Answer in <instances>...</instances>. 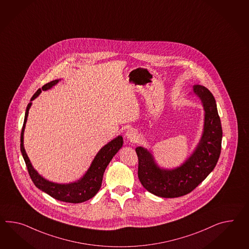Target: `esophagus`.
<instances>
[{"label": "esophagus", "mask_w": 249, "mask_h": 249, "mask_svg": "<svg viewBox=\"0 0 249 249\" xmlns=\"http://www.w3.org/2000/svg\"><path fill=\"white\" fill-rule=\"evenodd\" d=\"M125 137L128 141L135 142L138 140V133L133 128H129V129H127V132L125 134Z\"/></svg>", "instance_id": "obj_1"}]
</instances>
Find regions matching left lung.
Here are the masks:
<instances>
[{
	"label": "left lung",
	"instance_id": "1",
	"mask_svg": "<svg viewBox=\"0 0 249 249\" xmlns=\"http://www.w3.org/2000/svg\"><path fill=\"white\" fill-rule=\"evenodd\" d=\"M194 92L204 109L203 132L194 153L180 166L161 168L152 152L142 146L136 148L140 182L149 193L162 198H176L191 193L213 172L220 155L222 127L216 101L202 85H194Z\"/></svg>",
	"mask_w": 249,
	"mask_h": 249
}]
</instances>
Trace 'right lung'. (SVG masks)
I'll list each match as a JSON object with an SVG mask.
<instances>
[{"label":"right lung","mask_w":249,"mask_h":249,"mask_svg":"<svg viewBox=\"0 0 249 249\" xmlns=\"http://www.w3.org/2000/svg\"><path fill=\"white\" fill-rule=\"evenodd\" d=\"M60 79L54 80L50 83L43 85L42 88H39L31 97V103L28 104L26 112H25L24 123L21 129L20 134V151L22 157L24 158L25 163L29 175L31 176L32 182L36 185V188L41 190L44 193L49 194L54 199L65 202L70 203H80L86 200H90L102 186L103 174L106 169L107 165L109 164L110 160L122 148L123 145V139L122 136H118L114 140L109 141L108 144L101 148L98 152L94 159L92 160L91 165L85 176L76 182H70V183H55L50 182L49 180L45 179L44 177L38 175L36 170L33 168L30 159L27 156L25 151L24 145H23V135H24L25 125L27 122V118L29 115V109L31 108V101L36 99L41 91H47L52 88L54 85H56Z\"/></svg>","instance_id":"right-lung-1"}]
</instances>
